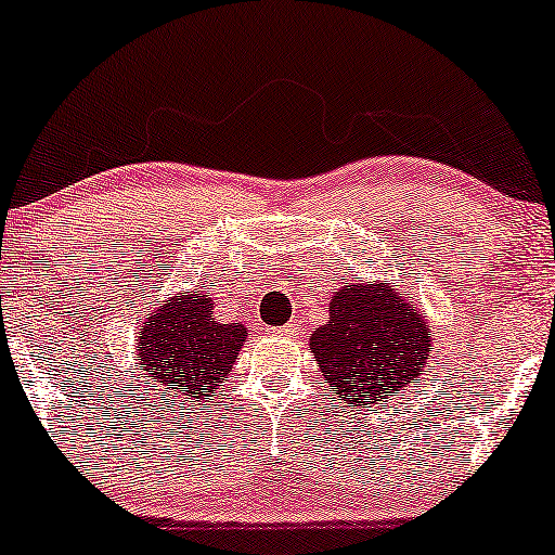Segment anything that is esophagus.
<instances>
[{
	"instance_id": "esophagus-1",
	"label": "esophagus",
	"mask_w": 555,
	"mask_h": 555,
	"mask_svg": "<svg viewBox=\"0 0 555 555\" xmlns=\"http://www.w3.org/2000/svg\"><path fill=\"white\" fill-rule=\"evenodd\" d=\"M276 334H279V336H297L299 328H297V323H286V326L276 328Z\"/></svg>"
}]
</instances>
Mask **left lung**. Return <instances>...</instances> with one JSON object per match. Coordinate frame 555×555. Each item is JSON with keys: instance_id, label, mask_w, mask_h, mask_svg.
Wrapping results in <instances>:
<instances>
[{"instance_id": "left-lung-1", "label": "left lung", "mask_w": 555, "mask_h": 555, "mask_svg": "<svg viewBox=\"0 0 555 555\" xmlns=\"http://www.w3.org/2000/svg\"><path fill=\"white\" fill-rule=\"evenodd\" d=\"M318 367L347 404H378L415 384L430 358L425 315L388 286L347 284L331 302L328 323L310 336Z\"/></svg>"}]
</instances>
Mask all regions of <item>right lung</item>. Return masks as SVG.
I'll use <instances>...</instances> for the list:
<instances>
[{
    "instance_id": "add662e5",
    "label": "right lung",
    "mask_w": 555,
    "mask_h": 555,
    "mask_svg": "<svg viewBox=\"0 0 555 555\" xmlns=\"http://www.w3.org/2000/svg\"><path fill=\"white\" fill-rule=\"evenodd\" d=\"M245 336L242 323L216 321L211 297L184 292L167 299L140 328V371L154 378L158 397L167 391L184 399L208 397L237 360Z\"/></svg>"
}]
</instances>
